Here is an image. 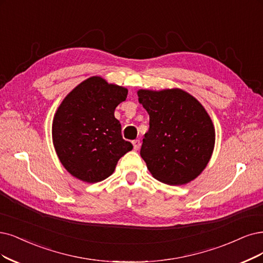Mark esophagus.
<instances>
[{"label": "esophagus", "mask_w": 263, "mask_h": 263, "mask_svg": "<svg viewBox=\"0 0 263 263\" xmlns=\"http://www.w3.org/2000/svg\"><path fill=\"white\" fill-rule=\"evenodd\" d=\"M132 144H133V147H134L135 151L140 149V147H141V141H140V140H134V141H132Z\"/></svg>", "instance_id": "1"}]
</instances>
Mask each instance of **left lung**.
Segmentation results:
<instances>
[{
    "label": "left lung",
    "instance_id": "8db88e82",
    "mask_svg": "<svg viewBox=\"0 0 263 263\" xmlns=\"http://www.w3.org/2000/svg\"><path fill=\"white\" fill-rule=\"evenodd\" d=\"M139 101L149 115L141 156L153 177L182 185L205 169L215 146V129L205 108L179 89L140 90Z\"/></svg>",
    "mask_w": 263,
    "mask_h": 263
}]
</instances>
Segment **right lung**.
Returning <instances> with one entry per match:
<instances>
[{"label": "right lung", "instance_id": "add662e5", "mask_svg": "<svg viewBox=\"0 0 263 263\" xmlns=\"http://www.w3.org/2000/svg\"><path fill=\"white\" fill-rule=\"evenodd\" d=\"M128 90L100 77L83 81L68 94L55 114L53 143L63 166L77 179L95 183L108 178L133 145L122 139L115 109Z\"/></svg>", "mask_w": 263, "mask_h": 263}]
</instances>
